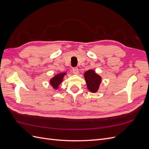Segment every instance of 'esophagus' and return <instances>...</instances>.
Masks as SVG:
<instances>
[{
    "instance_id": "34e87169",
    "label": "esophagus",
    "mask_w": 149,
    "mask_h": 149,
    "mask_svg": "<svg viewBox=\"0 0 149 149\" xmlns=\"http://www.w3.org/2000/svg\"><path fill=\"white\" fill-rule=\"evenodd\" d=\"M72 71H73V73L74 74H77L79 73V70L78 68H73V70H72Z\"/></svg>"
}]
</instances>
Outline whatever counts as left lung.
Returning a JSON list of instances; mask_svg holds the SVG:
<instances>
[{
  "instance_id": "left-lung-1",
  "label": "left lung",
  "mask_w": 149,
  "mask_h": 149,
  "mask_svg": "<svg viewBox=\"0 0 149 149\" xmlns=\"http://www.w3.org/2000/svg\"><path fill=\"white\" fill-rule=\"evenodd\" d=\"M84 77L89 91L93 93H96L102 81L101 76L97 74L94 70H89L84 73Z\"/></svg>"
}]
</instances>
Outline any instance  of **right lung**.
Listing matches in <instances>:
<instances>
[{"label":"right lung","instance_id":"right-lung-1","mask_svg":"<svg viewBox=\"0 0 149 149\" xmlns=\"http://www.w3.org/2000/svg\"><path fill=\"white\" fill-rule=\"evenodd\" d=\"M66 74H67L66 73H58L49 79V84H50L52 87L54 89L56 90L59 88L60 84H61V83L63 82L65 76Z\"/></svg>","mask_w":149,"mask_h":149}]
</instances>
